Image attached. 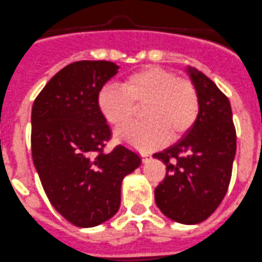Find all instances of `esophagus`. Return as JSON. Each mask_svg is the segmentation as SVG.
<instances>
[{"label": "esophagus", "instance_id": "obj_1", "mask_svg": "<svg viewBox=\"0 0 262 262\" xmlns=\"http://www.w3.org/2000/svg\"><path fill=\"white\" fill-rule=\"evenodd\" d=\"M141 154V159H143V162H146L149 158H150V154L148 153H140Z\"/></svg>", "mask_w": 262, "mask_h": 262}]
</instances>
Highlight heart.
<instances>
[{"label": "heart", "instance_id": "obj_1", "mask_svg": "<svg viewBox=\"0 0 262 262\" xmlns=\"http://www.w3.org/2000/svg\"><path fill=\"white\" fill-rule=\"evenodd\" d=\"M96 103L101 117L114 128L128 123L135 106L143 105L144 122L117 134L118 139L140 150L158 148L167 139L178 140L191 128L199 113L195 86L158 67L128 74L119 87L106 84L99 91Z\"/></svg>", "mask_w": 262, "mask_h": 262}]
</instances>
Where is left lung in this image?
<instances>
[{
	"instance_id": "obj_1",
	"label": "left lung",
	"mask_w": 262,
	"mask_h": 262,
	"mask_svg": "<svg viewBox=\"0 0 262 262\" xmlns=\"http://www.w3.org/2000/svg\"><path fill=\"white\" fill-rule=\"evenodd\" d=\"M188 73L199 98V113L188 134L153 154L166 164V176L154 190L161 212L186 225L210 217L228 191L236 150L229 99L206 74Z\"/></svg>"
}]
</instances>
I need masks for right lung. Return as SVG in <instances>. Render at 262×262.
<instances>
[{
  "label": "right lung",
  "instance_id": "obj_1",
  "mask_svg": "<svg viewBox=\"0 0 262 262\" xmlns=\"http://www.w3.org/2000/svg\"><path fill=\"white\" fill-rule=\"evenodd\" d=\"M105 60H81L55 74L32 108V157L54 208L79 228L100 225L117 213L124 176L141 163L138 153L104 148L111 128L98 94L118 72Z\"/></svg>",
  "mask_w": 262,
  "mask_h": 262
}]
</instances>
